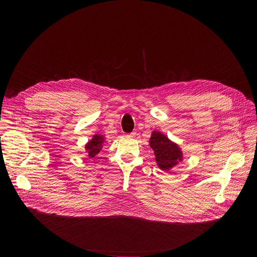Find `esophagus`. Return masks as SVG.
Returning <instances> with one entry per match:
<instances>
[{"mask_svg": "<svg viewBox=\"0 0 257 257\" xmlns=\"http://www.w3.org/2000/svg\"><path fill=\"white\" fill-rule=\"evenodd\" d=\"M136 136H137V133H136V132H131V133L127 134V137H128V138H134Z\"/></svg>", "mask_w": 257, "mask_h": 257, "instance_id": "1", "label": "esophagus"}]
</instances>
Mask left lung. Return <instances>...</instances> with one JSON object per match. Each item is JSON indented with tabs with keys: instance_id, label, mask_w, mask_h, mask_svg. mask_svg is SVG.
<instances>
[{
	"instance_id": "8db88e82",
	"label": "left lung",
	"mask_w": 257,
	"mask_h": 257,
	"mask_svg": "<svg viewBox=\"0 0 257 257\" xmlns=\"http://www.w3.org/2000/svg\"><path fill=\"white\" fill-rule=\"evenodd\" d=\"M150 147L155 153V160L161 170L169 171L182 160L179 147L172 143L166 136L158 131H153L150 139Z\"/></svg>"
}]
</instances>
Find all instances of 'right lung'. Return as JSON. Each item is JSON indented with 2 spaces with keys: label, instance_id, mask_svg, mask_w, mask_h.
Returning <instances> with one entry per match:
<instances>
[{
  "label": "right lung",
  "instance_id": "add662e5",
  "mask_svg": "<svg viewBox=\"0 0 257 257\" xmlns=\"http://www.w3.org/2000/svg\"><path fill=\"white\" fill-rule=\"evenodd\" d=\"M104 143V139L101 136H94L93 139L88 142L85 146V149L88 152L89 157H94L96 156L100 150L102 149V144Z\"/></svg>",
  "mask_w": 257,
  "mask_h": 257
}]
</instances>
